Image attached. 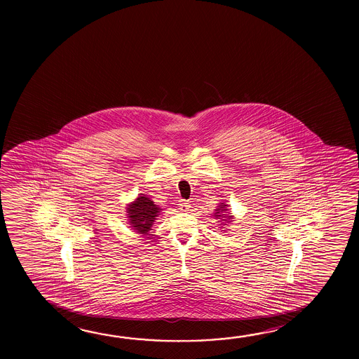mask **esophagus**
<instances>
[{
  "label": "esophagus",
  "mask_w": 359,
  "mask_h": 359,
  "mask_svg": "<svg viewBox=\"0 0 359 359\" xmlns=\"http://www.w3.org/2000/svg\"><path fill=\"white\" fill-rule=\"evenodd\" d=\"M189 208H190V203L188 200H179V209L182 212H188Z\"/></svg>",
  "instance_id": "34e87169"
}]
</instances>
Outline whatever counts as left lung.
<instances>
[{"instance_id":"obj_1","label":"left lung","mask_w":359,"mask_h":359,"mask_svg":"<svg viewBox=\"0 0 359 359\" xmlns=\"http://www.w3.org/2000/svg\"><path fill=\"white\" fill-rule=\"evenodd\" d=\"M225 204H224L223 206H222V209H217V212H215V217H223V215H225V214H222V212H220V210H222V212H224V210H226V209H224V208H225Z\"/></svg>"}]
</instances>
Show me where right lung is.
Wrapping results in <instances>:
<instances>
[{
	"instance_id": "right-lung-1",
	"label": "right lung",
	"mask_w": 359,
	"mask_h": 359,
	"mask_svg": "<svg viewBox=\"0 0 359 359\" xmlns=\"http://www.w3.org/2000/svg\"><path fill=\"white\" fill-rule=\"evenodd\" d=\"M160 209L154 204V201L147 196H139L137 199L128 208L130 225L139 234H147L151 228L155 217H158Z\"/></svg>"
}]
</instances>
